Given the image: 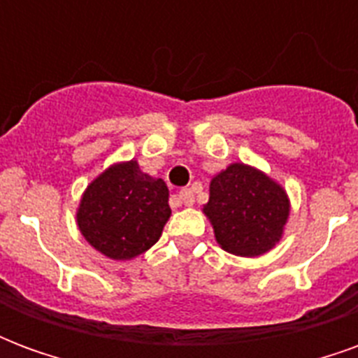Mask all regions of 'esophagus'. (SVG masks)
Instances as JSON below:
<instances>
[{
    "instance_id": "obj_1",
    "label": "esophagus",
    "mask_w": 358,
    "mask_h": 358,
    "mask_svg": "<svg viewBox=\"0 0 358 358\" xmlns=\"http://www.w3.org/2000/svg\"><path fill=\"white\" fill-rule=\"evenodd\" d=\"M176 199H178L180 203H184L186 207H192L195 203V197H194V192L189 189V187H186V189H182L178 195H176Z\"/></svg>"
}]
</instances>
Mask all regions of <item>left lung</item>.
<instances>
[{"instance_id": "1", "label": "left lung", "mask_w": 358, "mask_h": 358, "mask_svg": "<svg viewBox=\"0 0 358 358\" xmlns=\"http://www.w3.org/2000/svg\"><path fill=\"white\" fill-rule=\"evenodd\" d=\"M215 240L238 257H259L274 249L289 218V197L282 184L245 163H232L213 176L203 205Z\"/></svg>"}]
</instances>
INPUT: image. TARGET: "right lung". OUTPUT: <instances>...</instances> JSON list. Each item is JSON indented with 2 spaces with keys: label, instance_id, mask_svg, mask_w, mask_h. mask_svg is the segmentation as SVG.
Segmentation results:
<instances>
[{
  "label": "right lung",
  "instance_id": "1",
  "mask_svg": "<svg viewBox=\"0 0 358 358\" xmlns=\"http://www.w3.org/2000/svg\"><path fill=\"white\" fill-rule=\"evenodd\" d=\"M169 218V187L134 159L113 163L95 176L76 209L84 240L113 261H130L153 248Z\"/></svg>",
  "mask_w": 358,
  "mask_h": 358
}]
</instances>
